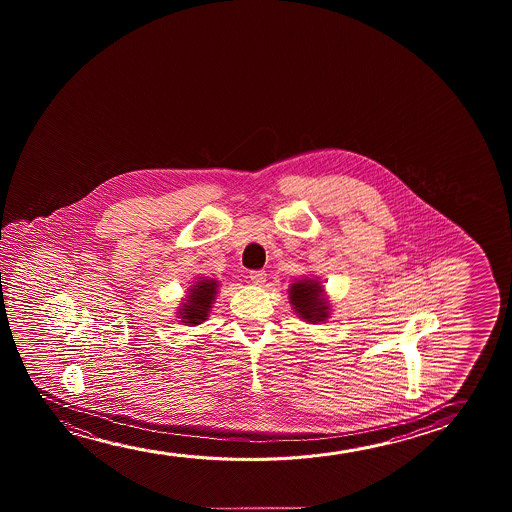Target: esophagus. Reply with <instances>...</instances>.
<instances>
[{
  "instance_id": "esophagus-1",
  "label": "esophagus",
  "mask_w": 512,
  "mask_h": 512,
  "mask_svg": "<svg viewBox=\"0 0 512 512\" xmlns=\"http://www.w3.org/2000/svg\"><path fill=\"white\" fill-rule=\"evenodd\" d=\"M250 281H252L253 285H264L266 271H250Z\"/></svg>"
}]
</instances>
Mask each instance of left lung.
I'll return each mask as SVG.
<instances>
[{
  "instance_id": "left-lung-1",
  "label": "left lung",
  "mask_w": 512,
  "mask_h": 512,
  "mask_svg": "<svg viewBox=\"0 0 512 512\" xmlns=\"http://www.w3.org/2000/svg\"><path fill=\"white\" fill-rule=\"evenodd\" d=\"M288 295L295 313L301 316L302 320L320 323L329 318V302L323 297V288L318 281L311 278L295 281L288 288Z\"/></svg>"
}]
</instances>
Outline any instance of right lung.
<instances>
[{
	"label": "right lung",
	"mask_w": 512,
	"mask_h": 512,
	"mask_svg": "<svg viewBox=\"0 0 512 512\" xmlns=\"http://www.w3.org/2000/svg\"><path fill=\"white\" fill-rule=\"evenodd\" d=\"M217 280H206L199 278L196 285L189 288V297L187 302L180 309V318L185 325H199L206 320L210 313L211 304L215 301L217 295Z\"/></svg>",
	"instance_id": "1"
}]
</instances>
